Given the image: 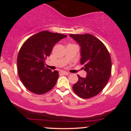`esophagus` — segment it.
<instances>
[{
  "mask_svg": "<svg viewBox=\"0 0 131 131\" xmlns=\"http://www.w3.org/2000/svg\"><path fill=\"white\" fill-rule=\"evenodd\" d=\"M60 74H64V75H67L69 73H68L67 71H60L59 73Z\"/></svg>",
  "mask_w": 131,
  "mask_h": 131,
  "instance_id": "34e87169",
  "label": "esophagus"
}]
</instances>
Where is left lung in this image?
I'll use <instances>...</instances> for the list:
<instances>
[{"instance_id":"8db88e82","label":"left lung","mask_w":131,"mask_h":131,"mask_svg":"<svg viewBox=\"0 0 131 131\" xmlns=\"http://www.w3.org/2000/svg\"><path fill=\"white\" fill-rule=\"evenodd\" d=\"M81 47V64L86 77L78 75V81L73 86L79 97L89 99L97 95L107 84L112 72V61L105 45L89 34H70Z\"/></svg>"}]
</instances>
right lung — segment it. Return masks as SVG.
<instances>
[{"instance_id": "add662e5", "label": "right lung", "mask_w": 131, "mask_h": 131, "mask_svg": "<svg viewBox=\"0 0 131 131\" xmlns=\"http://www.w3.org/2000/svg\"><path fill=\"white\" fill-rule=\"evenodd\" d=\"M66 37L64 34L43 31L30 37L23 44L18 55V73L29 91L43 94L56 84L58 72L47 68L45 61L54 45Z\"/></svg>"}]
</instances>
